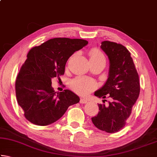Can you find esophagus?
I'll return each mask as SVG.
<instances>
[{
	"instance_id": "esophagus-1",
	"label": "esophagus",
	"mask_w": 157,
	"mask_h": 157,
	"mask_svg": "<svg viewBox=\"0 0 157 157\" xmlns=\"http://www.w3.org/2000/svg\"><path fill=\"white\" fill-rule=\"evenodd\" d=\"M79 103L80 104H86V103H87V100L85 99V98H81L80 100H79Z\"/></svg>"
}]
</instances>
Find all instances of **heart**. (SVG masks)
<instances>
[{"instance_id":"b5f03b06","label":"heart","mask_w":157,"mask_h":157,"mask_svg":"<svg viewBox=\"0 0 157 157\" xmlns=\"http://www.w3.org/2000/svg\"><path fill=\"white\" fill-rule=\"evenodd\" d=\"M90 61H105L104 55L98 49H93L89 52ZM71 87L76 93L82 95H86L95 89L96 84L89 78L78 76L71 82Z\"/></svg>"}]
</instances>
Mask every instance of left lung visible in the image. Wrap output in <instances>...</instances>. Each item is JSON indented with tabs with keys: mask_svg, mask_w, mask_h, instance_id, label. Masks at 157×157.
Wrapping results in <instances>:
<instances>
[{
	"mask_svg": "<svg viewBox=\"0 0 157 157\" xmlns=\"http://www.w3.org/2000/svg\"><path fill=\"white\" fill-rule=\"evenodd\" d=\"M100 48L107 55L109 68L107 81L94 95L103 99L108 96L110 100L108 106L98 104L99 112L91 121L98 129L115 133L125 125L139 96V78L131 54L124 46L105 41Z\"/></svg>",
	"mask_w": 157,
	"mask_h": 157,
	"instance_id": "left-lung-1",
	"label": "left lung"
}]
</instances>
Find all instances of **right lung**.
Here are the masks:
<instances>
[{"instance_id": "obj_1", "label": "right lung", "mask_w": 157, "mask_h": 157, "mask_svg": "<svg viewBox=\"0 0 157 157\" xmlns=\"http://www.w3.org/2000/svg\"><path fill=\"white\" fill-rule=\"evenodd\" d=\"M87 44L84 39L54 38L29 51L15 84L18 104L28 121L48 125L79 102L78 95L70 90L55 92L51 80L64 73L68 58Z\"/></svg>"}]
</instances>
